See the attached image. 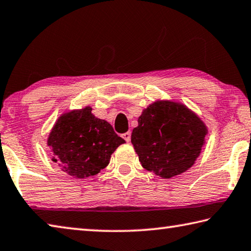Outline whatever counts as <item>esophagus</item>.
I'll return each instance as SVG.
<instances>
[{
	"instance_id": "esophagus-1",
	"label": "esophagus",
	"mask_w": 251,
	"mask_h": 251,
	"mask_svg": "<svg viewBox=\"0 0 251 251\" xmlns=\"http://www.w3.org/2000/svg\"><path fill=\"white\" fill-rule=\"evenodd\" d=\"M122 138L125 139L126 142H130V140H131V132H130V131H129V132L123 133V134H122Z\"/></svg>"
}]
</instances>
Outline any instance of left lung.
Returning <instances> with one entry per match:
<instances>
[{
    "instance_id": "1",
    "label": "left lung",
    "mask_w": 251,
    "mask_h": 251,
    "mask_svg": "<svg viewBox=\"0 0 251 251\" xmlns=\"http://www.w3.org/2000/svg\"><path fill=\"white\" fill-rule=\"evenodd\" d=\"M131 134L142 166L162 178L192 168L205 143L207 126L186 105L157 100L143 110Z\"/></svg>"
}]
</instances>
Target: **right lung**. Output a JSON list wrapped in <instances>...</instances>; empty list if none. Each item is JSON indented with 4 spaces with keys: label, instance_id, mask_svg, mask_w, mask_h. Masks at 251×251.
Segmentation results:
<instances>
[{
    "label": "right lung",
    "instance_id": "obj_1",
    "mask_svg": "<svg viewBox=\"0 0 251 251\" xmlns=\"http://www.w3.org/2000/svg\"><path fill=\"white\" fill-rule=\"evenodd\" d=\"M91 110L85 107L61 114L47 140L54 154L51 160L76 178L98 174L109 164L116 149L126 142Z\"/></svg>",
    "mask_w": 251,
    "mask_h": 251
}]
</instances>
